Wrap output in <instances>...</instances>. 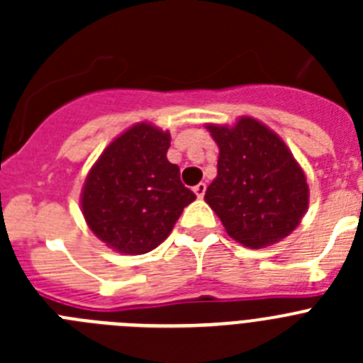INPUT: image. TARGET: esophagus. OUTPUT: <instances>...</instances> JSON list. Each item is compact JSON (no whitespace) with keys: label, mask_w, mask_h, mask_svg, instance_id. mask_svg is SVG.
<instances>
[{"label":"esophagus","mask_w":363,"mask_h":363,"mask_svg":"<svg viewBox=\"0 0 363 363\" xmlns=\"http://www.w3.org/2000/svg\"><path fill=\"white\" fill-rule=\"evenodd\" d=\"M205 189H207V185H205V184H198V185H194V189H192V191L196 192L198 198H203Z\"/></svg>","instance_id":"obj_1"}]
</instances>
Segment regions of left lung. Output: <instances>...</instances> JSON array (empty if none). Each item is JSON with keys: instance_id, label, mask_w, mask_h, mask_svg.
I'll list each match as a JSON object with an SVG mask.
<instances>
[{"instance_id": "1", "label": "left lung", "mask_w": 363, "mask_h": 363, "mask_svg": "<svg viewBox=\"0 0 363 363\" xmlns=\"http://www.w3.org/2000/svg\"><path fill=\"white\" fill-rule=\"evenodd\" d=\"M218 143V176L205 201L227 234L249 249L289 236L309 207V185L289 147L255 118L207 125Z\"/></svg>"}]
</instances>
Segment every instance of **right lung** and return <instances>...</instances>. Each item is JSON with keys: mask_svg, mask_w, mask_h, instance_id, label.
Returning a JSON list of instances; mask_svg holds the SVG:
<instances>
[{"mask_svg": "<svg viewBox=\"0 0 363 363\" xmlns=\"http://www.w3.org/2000/svg\"><path fill=\"white\" fill-rule=\"evenodd\" d=\"M171 134L136 123L108 143L86 174L82 213L92 233L123 255H145L171 234L196 194L167 160Z\"/></svg>", "mask_w": 363, "mask_h": 363, "instance_id": "1", "label": "right lung"}]
</instances>
